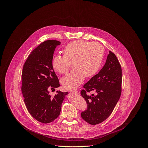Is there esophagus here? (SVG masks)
Wrapping results in <instances>:
<instances>
[{
    "label": "esophagus",
    "mask_w": 148,
    "mask_h": 148,
    "mask_svg": "<svg viewBox=\"0 0 148 148\" xmlns=\"http://www.w3.org/2000/svg\"><path fill=\"white\" fill-rule=\"evenodd\" d=\"M73 92L75 93V94H79V91H78V90H74V91H73Z\"/></svg>",
    "instance_id": "1"
}]
</instances>
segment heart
Returning a JSON list of instances; mask_svg holds the SVG:
<instances>
[{
	"mask_svg": "<svg viewBox=\"0 0 148 148\" xmlns=\"http://www.w3.org/2000/svg\"><path fill=\"white\" fill-rule=\"evenodd\" d=\"M103 46L98 43L84 41H73L64 49V56L54 55L51 60L54 70L60 74H66L70 68L73 69L61 79L67 89L77 88L84 77L94 76L99 70L103 57Z\"/></svg>",
	"mask_w": 148,
	"mask_h": 148,
	"instance_id": "b5f03b06",
	"label": "heart"
}]
</instances>
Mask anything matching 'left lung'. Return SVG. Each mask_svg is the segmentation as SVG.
<instances>
[{"label":"left lung","mask_w":148,"mask_h":148,"mask_svg":"<svg viewBox=\"0 0 148 148\" xmlns=\"http://www.w3.org/2000/svg\"><path fill=\"white\" fill-rule=\"evenodd\" d=\"M109 53L102 69L84 84L81 91L87 103V110L81 116L91 125L100 123L109 117L121 94V66L115 54L111 51ZM91 91L95 94L88 95Z\"/></svg>","instance_id":"left-lung-1"}]
</instances>
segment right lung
Masks as SVG:
<instances>
[{"instance_id":"add662e5","label":"right lung","mask_w":148,"mask_h":148,"mask_svg":"<svg viewBox=\"0 0 148 148\" xmlns=\"http://www.w3.org/2000/svg\"><path fill=\"white\" fill-rule=\"evenodd\" d=\"M57 40H46L28 56L22 73V92L27 111L37 121L48 123L60 115L62 102L67 92L57 91L54 97L50 90L60 86L51 66Z\"/></svg>"}]
</instances>
